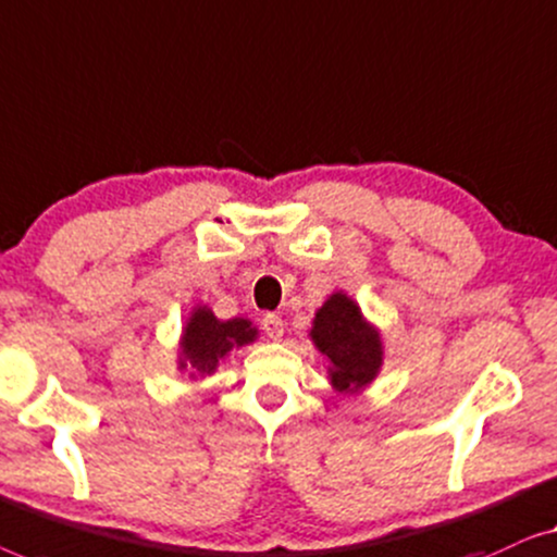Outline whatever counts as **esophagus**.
<instances>
[{"mask_svg":"<svg viewBox=\"0 0 557 557\" xmlns=\"http://www.w3.org/2000/svg\"><path fill=\"white\" fill-rule=\"evenodd\" d=\"M262 327L264 333H268V338L272 341H280L282 333H285V323H282V318L275 315V312H270V315L262 318Z\"/></svg>","mask_w":557,"mask_h":557,"instance_id":"esophagus-1","label":"esophagus"}]
</instances>
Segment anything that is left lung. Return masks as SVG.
<instances>
[{"instance_id":"8db88e82","label":"left lung","mask_w":557,"mask_h":557,"mask_svg":"<svg viewBox=\"0 0 557 557\" xmlns=\"http://www.w3.org/2000/svg\"><path fill=\"white\" fill-rule=\"evenodd\" d=\"M308 335L327 360V381L333 391L354 396L379 379L386 358L383 335L348 293L335 289L320 305Z\"/></svg>"}]
</instances>
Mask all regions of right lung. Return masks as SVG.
Listing matches in <instances>:
<instances>
[{"instance_id":"right-lung-1","label":"right lung","mask_w":557,"mask_h":557,"mask_svg":"<svg viewBox=\"0 0 557 557\" xmlns=\"http://www.w3.org/2000/svg\"><path fill=\"white\" fill-rule=\"evenodd\" d=\"M257 338H260V331L249 318L219 320L209 305L199 302L194 305L182 327L176 368L189 373L191 381H201L216 373L219 363L232 350L245 348Z\"/></svg>"}]
</instances>
